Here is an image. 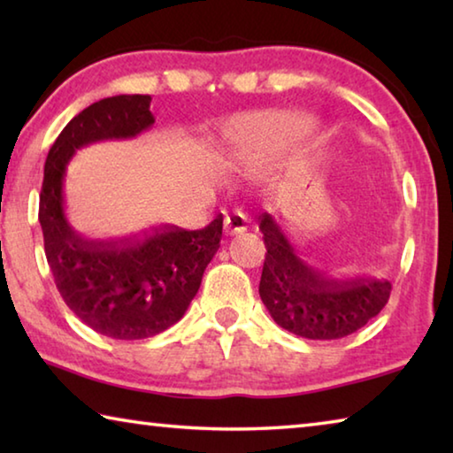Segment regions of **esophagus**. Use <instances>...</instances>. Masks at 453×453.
I'll use <instances>...</instances> for the list:
<instances>
[{
	"label": "esophagus",
	"instance_id": "34e87169",
	"mask_svg": "<svg viewBox=\"0 0 453 453\" xmlns=\"http://www.w3.org/2000/svg\"><path fill=\"white\" fill-rule=\"evenodd\" d=\"M226 234L227 235H237V234H243L245 229H248V218L243 216L242 211H235L232 216L226 218Z\"/></svg>",
	"mask_w": 453,
	"mask_h": 453
}]
</instances>
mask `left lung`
I'll use <instances>...</instances> for the list:
<instances>
[{
  "label": "left lung",
  "instance_id": "obj_1",
  "mask_svg": "<svg viewBox=\"0 0 453 453\" xmlns=\"http://www.w3.org/2000/svg\"><path fill=\"white\" fill-rule=\"evenodd\" d=\"M265 262L259 297L278 326L308 340H340L378 316L392 283L378 278H334L305 264L270 213L259 216Z\"/></svg>",
  "mask_w": 453,
  "mask_h": 453
}]
</instances>
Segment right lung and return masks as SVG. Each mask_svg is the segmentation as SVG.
I'll list each match as a JSON object with an SVG mask.
<instances>
[{
  "mask_svg": "<svg viewBox=\"0 0 453 453\" xmlns=\"http://www.w3.org/2000/svg\"><path fill=\"white\" fill-rule=\"evenodd\" d=\"M150 96H113L78 113L51 145L40 194L45 257L61 297L94 332L126 342L162 334L183 318L224 227L218 216L196 232L157 226L142 235L88 240L70 226L64 180L73 153L150 129Z\"/></svg>",
  "mask_w": 453,
  "mask_h": 453,
  "instance_id": "obj_1",
  "label": "right lung"
}]
</instances>
